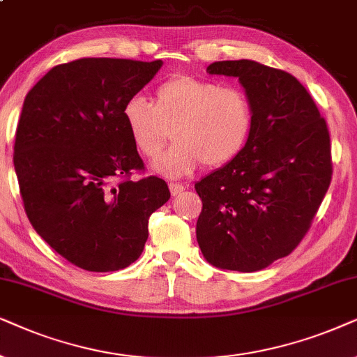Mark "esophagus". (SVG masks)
<instances>
[{
	"label": "esophagus",
	"instance_id": "obj_1",
	"mask_svg": "<svg viewBox=\"0 0 357 357\" xmlns=\"http://www.w3.org/2000/svg\"><path fill=\"white\" fill-rule=\"evenodd\" d=\"M184 189H186V186H183V184H176V183H171L169 184V191H171V196H179Z\"/></svg>",
	"mask_w": 357,
	"mask_h": 357
}]
</instances>
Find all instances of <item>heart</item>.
Here are the masks:
<instances>
[{
	"mask_svg": "<svg viewBox=\"0 0 357 357\" xmlns=\"http://www.w3.org/2000/svg\"><path fill=\"white\" fill-rule=\"evenodd\" d=\"M122 117L135 150L146 160L158 158L171 130L176 144L156 163L169 178L192 173L202 163L208 168L231 163L255 129V107L246 91L189 75L161 83L151 104L130 98Z\"/></svg>",
	"mask_w": 357,
	"mask_h": 357,
	"instance_id": "heart-1",
	"label": "heart"
}]
</instances>
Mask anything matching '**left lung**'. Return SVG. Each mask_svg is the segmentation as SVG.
I'll list each match as a JSON object with an SVG mask.
<instances>
[{
    "instance_id": "8db88e82",
    "label": "left lung",
    "mask_w": 357,
    "mask_h": 357,
    "mask_svg": "<svg viewBox=\"0 0 357 357\" xmlns=\"http://www.w3.org/2000/svg\"><path fill=\"white\" fill-rule=\"evenodd\" d=\"M207 73L240 79L255 129L238 158L194 186L202 199L197 243L217 268L253 273L291 255L310 230L333 174L330 132L287 71L225 60Z\"/></svg>"
}]
</instances>
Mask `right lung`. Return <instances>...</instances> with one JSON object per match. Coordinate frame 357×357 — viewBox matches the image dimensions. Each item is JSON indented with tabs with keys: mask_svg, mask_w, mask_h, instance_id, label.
<instances>
[{
	"mask_svg": "<svg viewBox=\"0 0 357 357\" xmlns=\"http://www.w3.org/2000/svg\"><path fill=\"white\" fill-rule=\"evenodd\" d=\"M163 61L78 59L56 65L27 93L14 169L24 211L50 248L93 273L139 259L149 218L169 199L145 173L122 117L123 104Z\"/></svg>",
	"mask_w": 357,
	"mask_h": 357,
	"instance_id": "add662e5",
	"label": "right lung"
}]
</instances>
